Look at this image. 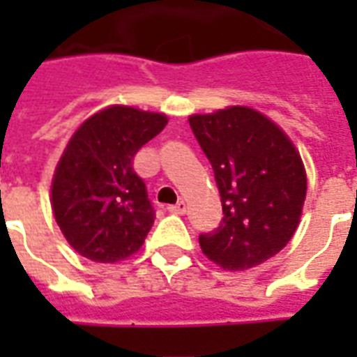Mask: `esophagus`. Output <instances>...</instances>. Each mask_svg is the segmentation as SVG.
Returning <instances> with one entry per match:
<instances>
[{
    "label": "esophagus",
    "mask_w": 357,
    "mask_h": 357,
    "mask_svg": "<svg viewBox=\"0 0 357 357\" xmlns=\"http://www.w3.org/2000/svg\"><path fill=\"white\" fill-rule=\"evenodd\" d=\"M185 210L187 206L183 201H179L176 202V204H170V206H168V212H170V214H178V216H183V214H185Z\"/></svg>",
    "instance_id": "34e87169"
}]
</instances>
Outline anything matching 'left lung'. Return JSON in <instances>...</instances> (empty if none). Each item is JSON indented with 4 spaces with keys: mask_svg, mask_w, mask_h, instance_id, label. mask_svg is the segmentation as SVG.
Returning a JSON list of instances; mask_svg holds the SVG:
<instances>
[{
    "mask_svg": "<svg viewBox=\"0 0 357 357\" xmlns=\"http://www.w3.org/2000/svg\"><path fill=\"white\" fill-rule=\"evenodd\" d=\"M189 126L214 170L224 218L201 233L204 255L245 271L287 247L306 199V172L291 139L248 107L195 114Z\"/></svg>",
    "mask_w": 357,
    "mask_h": 357,
    "instance_id": "obj_1",
    "label": "left lung"
}]
</instances>
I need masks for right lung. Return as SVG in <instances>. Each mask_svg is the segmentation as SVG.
Masks as SVG:
<instances>
[{"label":"right lung","instance_id":"right-lung-1","mask_svg":"<svg viewBox=\"0 0 357 357\" xmlns=\"http://www.w3.org/2000/svg\"><path fill=\"white\" fill-rule=\"evenodd\" d=\"M166 116L109 107L76 130L51 185L53 214L70 247L88 260L112 264L137 252L155 222L133 156L162 132Z\"/></svg>","mask_w":357,"mask_h":357}]
</instances>
